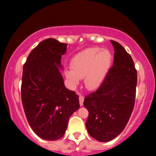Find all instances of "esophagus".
<instances>
[{"mask_svg":"<svg viewBox=\"0 0 156 156\" xmlns=\"http://www.w3.org/2000/svg\"><path fill=\"white\" fill-rule=\"evenodd\" d=\"M83 101H84V97L82 95V94H79V103H80V106L83 105Z\"/></svg>","mask_w":156,"mask_h":156,"instance_id":"esophagus-1","label":"esophagus"}]
</instances>
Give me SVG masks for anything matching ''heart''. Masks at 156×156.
Segmentation results:
<instances>
[{
	"label": "heart",
	"mask_w": 156,
	"mask_h": 156,
	"mask_svg": "<svg viewBox=\"0 0 156 156\" xmlns=\"http://www.w3.org/2000/svg\"><path fill=\"white\" fill-rule=\"evenodd\" d=\"M112 62L108 49L91 48L76 54L70 62L71 69H66L65 76L72 87L84 78V84L89 90L97 89L104 80Z\"/></svg>",
	"instance_id": "b5f03b06"
}]
</instances>
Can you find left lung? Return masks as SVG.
Returning a JSON list of instances; mask_svg holds the SVG:
<instances>
[{
  "label": "left lung",
  "instance_id": "8db88e82",
  "mask_svg": "<svg viewBox=\"0 0 156 156\" xmlns=\"http://www.w3.org/2000/svg\"><path fill=\"white\" fill-rule=\"evenodd\" d=\"M114 48L113 66L96 92L85 97L83 105L89 112L86 127L89 135L105 142L125 129L133 110L137 71L125 48L111 40Z\"/></svg>",
  "mask_w": 156,
  "mask_h": 156
}]
</instances>
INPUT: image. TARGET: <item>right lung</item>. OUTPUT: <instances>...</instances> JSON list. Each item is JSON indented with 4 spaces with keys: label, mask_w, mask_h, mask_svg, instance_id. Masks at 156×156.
I'll return each mask as SVG.
<instances>
[{
    "label": "right lung",
    "mask_w": 156,
    "mask_h": 156,
    "mask_svg": "<svg viewBox=\"0 0 156 156\" xmlns=\"http://www.w3.org/2000/svg\"><path fill=\"white\" fill-rule=\"evenodd\" d=\"M67 44L50 38L32 51L23 65L21 99L27 120L41 139L64 136L69 117L80 107L78 96L64 86L59 69Z\"/></svg>",
    "instance_id": "1"
}]
</instances>
